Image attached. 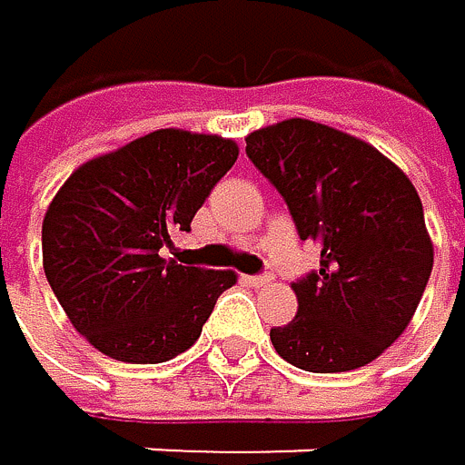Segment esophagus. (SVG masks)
I'll list each match as a JSON object with an SVG mask.
<instances>
[{
  "instance_id": "esophagus-1",
  "label": "esophagus",
  "mask_w": 465,
  "mask_h": 465,
  "mask_svg": "<svg viewBox=\"0 0 465 465\" xmlns=\"http://www.w3.org/2000/svg\"><path fill=\"white\" fill-rule=\"evenodd\" d=\"M242 282L248 284V287H267L273 282V276L271 273H262V276H242Z\"/></svg>"
}]
</instances>
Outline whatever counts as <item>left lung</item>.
I'll return each mask as SVG.
<instances>
[{
  "label": "left lung",
  "mask_w": 465,
  "mask_h": 465,
  "mask_svg": "<svg viewBox=\"0 0 465 465\" xmlns=\"http://www.w3.org/2000/svg\"><path fill=\"white\" fill-rule=\"evenodd\" d=\"M245 144L298 237L321 248V271L292 284L298 315L271 329L273 349L312 373L373 362L413 321L432 273L416 186L377 147L312 119L267 124Z\"/></svg>",
  "instance_id": "left-lung-1"
}]
</instances>
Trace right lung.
Masks as SVG:
<instances>
[{
  "label": "right lung",
  "mask_w": 465,
  "mask_h": 465,
  "mask_svg": "<svg viewBox=\"0 0 465 465\" xmlns=\"http://www.w3.org/2000/svg\"><path fill=\"white\" fill-rule=\"evenodd\" d=\"M237 155L234 139L162 128L88 158L58 189L41 225L44 273L97 351L155 365L201 337L237 273L183 267L162 251Z\"/></svg>",
  "instance_id": "add662e5"
}]
</instances>
